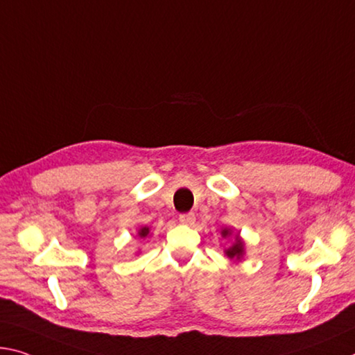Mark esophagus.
Listing matches in <instances>:
<instances>
[{
    "instance_id": "34e87169",
    "label": "esophagus",
    "mask_w": 355,
    "mask_h": 355,
    "mask_svg": "<svg viewBox=\"0 0 355 355\" xmlns=\"http://www.w3.org/2000/svg\"><path fill=\"white\" fill-rule=\"evenodd\" d=\"M180 223L182 224H187V226H193L196 223V215L194 213H183V215H180Z\"/></svg>"
}]
</instances>
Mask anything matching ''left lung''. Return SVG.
<instances>
[{
  "label": "left lung",
  "mask_w": 355,
  "mask_h": 355,
  "mask_svg": "<svg viewBox=\"0 0 355 355\" xmlns=\"http://www.w3.org/2000/svg\"><path fill=\"white\" fill-rule=\"evenodd\" d=\"M221 235H223L224 239L230 237V235H232V230H230V229H223ZM243 252H245V243H243V240H241L239 237V234H237V235H235L234 245L230 246V248L226 250V256L229 259H237V261H239V259H241V256H243Z\"/></svg>",
  "instance_id": "left-lung-1"
}]
</instances>
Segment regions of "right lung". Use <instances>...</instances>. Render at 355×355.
Returning <instances> with one entry per match:
<instances>
[{
	"label": "right lung",
	"mask_w": 355,
	"mask_h": 355,
	"mask_svg": "<svg viewBox=\"0 0 355 355\" xmlns=\"http://www.w3.org/2000/svg\"><path fill=\"white\" fill-rule=\"evenodd\" d=\"M150 234V229L148 227H142V229H139V232H137V235L140 239H145L147 237V235Z\"/></svg>",
	"instance_id": "right-lung-1"
}]
</instances>
